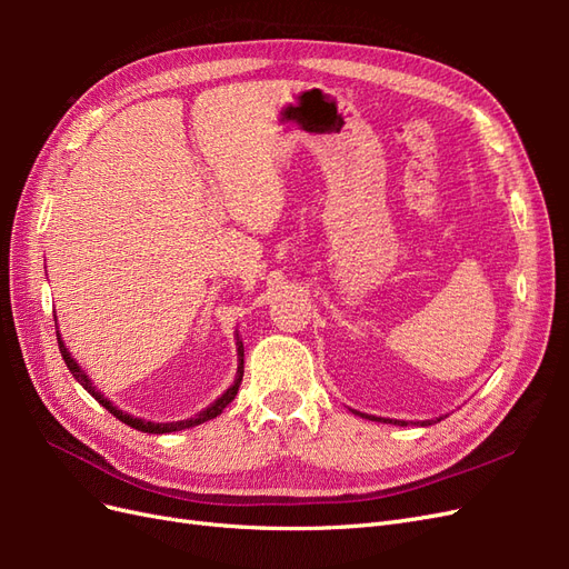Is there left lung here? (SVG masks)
<instances>
[{"mask_svg":"<svg viewBox=\"0 0 569 569\" xmlns=\"http://www.w3.org/2000/svg\"><path fill=\"white\" fill-rule=\"evenodd\" d=\"M368 420H380V418H372V416H366ZM385 422H393V425H408V422H399V420H385ZM425 425H432V422H425Z\"/></svg>","mask_w":569,"mask_h":569,"instance_id":"1","label":"left lung"}]
</instances>
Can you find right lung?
Here are the masks:
<instances>
[{
	"instance_id": "1",
	"label": "right lung",
	"mask_w": 569,
	"mask_h": 569,
	"mask_svg": "<svg viewBox=\"0 0 569 569\" xmlns=\"http://www.w3.org/2000/svg\"><path fill=\"white\" fill-rule=\"evenodd\" d=\"M57 341H59V351H61V356H63V360H66V366H68V370H71V375L76 377V380L88 389V393H92L94 399L104 406L111 416H116L120 422H126V425H130V427H134V429H140V432H147V435H166V432H180V429H187V427H194V425H201V422H206V420H213L216 416H220L222 412V408H226L234 396H237V391H239V382H242V375H244V347H242V341H237V353H239V368H237V380H234V385L220 396V399L216 401V403H211L209 408L206 410H201L199 416H194V418H189V420H180V422H147V420H140V418H132V416H128V412H123V410H118L111 401H107L104 396H101V391H97L94 387H92V382L88 380V375H84L82 370H80V366L76 363V360L71 358V353H68V349L63 347V341H61V337H59V332H57Z\"/></svg>"
}]
</instances>
